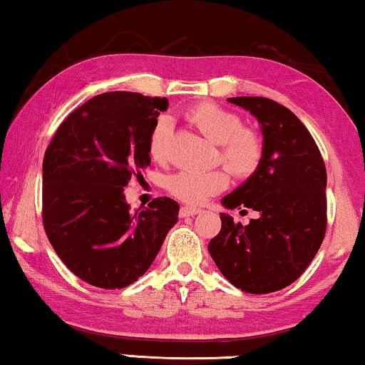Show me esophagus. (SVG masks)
I'll list each match as a JSON object with an SVG mask.
<instances>
[{"label":"esophagus","mask_w":365,"mask_h":365,"mask_svg":"<svg viewBox=\"0 0 365 365\" xmlns=\"http://www.w3.org/2000/svg\"><path fill=\"white\" fill-rule=\"evenodd\" d=\"M199 212H200V209L192 207V205H182V207L179 209V215H181V217H189V215H195Z\"/></svg>","instance_id":"1"}]
</instances>
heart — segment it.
<instances>
[{
    "label": "heart",
    "mask_w": 365,
    "mask_h": 365,
    "mask_svg": "<svg viewBox=\"0 0 365 365\" xmlns=\"http://www.w3.org/2000/svg\"><path fill=\"white\" fill-rule=\"evenodd\" d=\"M186 118L204 136L217 143L219 151L215 160L224 163L232 174L247 178L257 171L263 156L260 136L252 128H245L244 120L235 112L222 108L215 103H197L186 112ZM173 120L168 115H160L151 126L148 148L153 160L166 163L171 158ZM225 168L199 171L182 170L168 179V191L174 197L187 204H202L210 195L224 191L229 184V173Z\"/></svg>",
    "instance_id": "obj_1"
}]
</instances>
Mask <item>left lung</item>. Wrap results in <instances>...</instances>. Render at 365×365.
<instances>
[{
	"label": "left lung",
	"mask_w": 365,
	"mask_h": 365,
	"mask_svg": "<svg viewBox=\"0 0 365 365\" xmlns=\"http://www.w3.org/2000/svg\"><path fill=\"white\" fill-rule=\"evenodd\" d=\"M262 125L260 166L234 192L225 207H248L257 219L242 225L220 214V232L209 253L222 274L242 292L267 294L303 274L323 244L326 166L308 128L292 110L265 97H235Z\"/></svg>",
	"instance_id": "1"
}]
</instances>
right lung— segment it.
Wrapping results in <instances>:
<instances>
[{
	"instance_id": "1",
	"label": "right lung",
	"mask_w": 365,
	"mask_h": 365,
	"mask_svg": "<svg viewBox=\"0 0 365 365\" xmlns=\"http://www.w3.org/2000/svg\"><path fill=\"white\" fill-rule=\"evenodd\" d=\"M166 97L97 95L66 117L42 163V224L73 274L97 288L136 282L155 260L179 204L153 199L133 214L123 187L150 166L151 126Z\"/></svg>"
}]
</instances>
